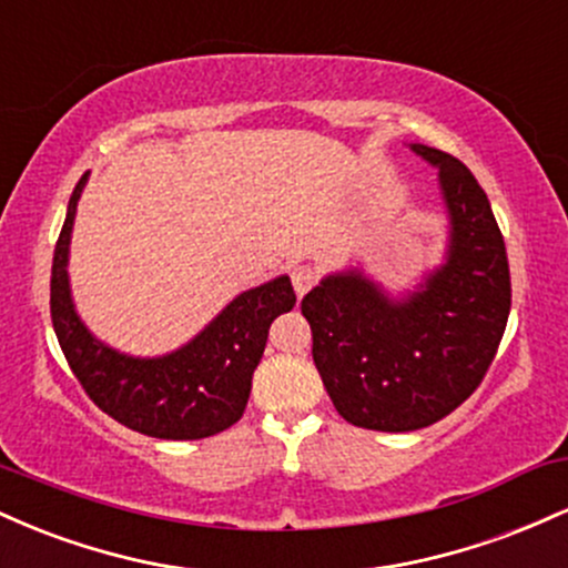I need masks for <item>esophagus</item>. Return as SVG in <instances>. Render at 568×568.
<instances>
[{
	"mask_svg": "<svg viewBox=\"0 0 568 568\" xmlns=\"http://www.w3.org/2000/svg\"><path fill=\"white\" fill-rule=\"evenodd\" d=\"M291 283H293V288H296L298 296H304V293L317 283V270L310 264H296L291 270Z\"/></svg>",
	"mask_w": 568,
	"mask_h": 568,
	"instance_id": "1",
	"label": "esophagus"
}]
</instances>
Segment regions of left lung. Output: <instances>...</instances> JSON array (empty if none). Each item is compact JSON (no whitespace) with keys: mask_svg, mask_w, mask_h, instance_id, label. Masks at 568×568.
Segmentation results:
<instances>
[{"mask_svg":"<svg viewBox=\"0 0 568 568\" xmlns=\"http://www.w3.org/2000/svg\"><path fill=\"white\" fill-rule=\"evenodd\" d=\"M448 219L443 264L393 296L361 266L331 272L302 298L312 357L338 414L355 427L410 433L475 393L510 315L505 240L475 175L425 143Z\"/></svg>","mask_w":568,"mask_h":568,"instance_id":"8db88e82","label":"left lung"}]
</instances>
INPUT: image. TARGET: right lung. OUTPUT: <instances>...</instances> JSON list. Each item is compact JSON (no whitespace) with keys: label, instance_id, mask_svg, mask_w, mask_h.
I'll use <instances>...</instances> for the list:
<instances>
[{"label":"right lung","instance_id":"add662e5","mask_svg":"<svg viewBox=\"0 0 568 568\" xmlns=\"http://www.w3.org/2000/svg\"><path fill=\"white\" fill-rule=\"evenodd\" d=\"M88 173L74 186L58 237L50 277V315L71 371L98 408L141 435L200 440L243 416L251 379L262 361L270 325L296 304L291 277L234 296L197 336L158 357H135L90 334L77 315L69 283V245L77 202Z\"/></svg>","mask_w":568,"mask_h":568}]
</instances>
